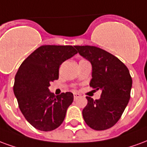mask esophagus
Returning a JSON list of instances; mask_svg holds the SVG:
<instances>
[{"label": "esophagus", "instance_id": "34e87169", "mask_svg": "<svg viewBox=\"0 0 147 147\" xmlns=\"http://www.w3.org/2000/svg\"><path fill=\"white\" fill-rule=\"evenodd\" d=\"M73 95H74V99H75V100L81 97V95H80V94H78V93H74Z\"/></svg>", "mask_w": 147, "mask_h": 147}]
</instances>
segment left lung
I'll return each mask as SVG.
<instances>
[{"instance_id":"1","label":"left lung","mask_w":147,"mask_h":147,"mask_svg":"<svg viewBox=\"0 0 147 147\" xmlns=\"http://www.w3.org/2000/svg\"><path fill=\"white\" fill-rule=\"evenodd\" d=\"M75 48L92 65L90 86L102 90L99 99L86 97L83 119L92 129L110 128L120 120L129 102L132 86L129 71L118 58L104 49L90 45H76Z\"/></svg>"}]
</instances>
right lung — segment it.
Returning a JSON list of instances; mask_svg holds the SVG:
<instances>
[{"instance_id":"obj_1","label":"right lung","mask_w":147,"mask_h":147,"mask_svg":"<svg viewBox=\"0 0 147 147\" xmlns=\"http://www.w3.org/2000/svg\"><path fill=\"white\" fill-rule=\"evenodd\" d=\"M78 53L71 45H42L21 64L13 90L26 120L36 129L49 131L63 123L73 94L55 96L50 83L59 78V67Z\"/></svg>"}]
</instances>
